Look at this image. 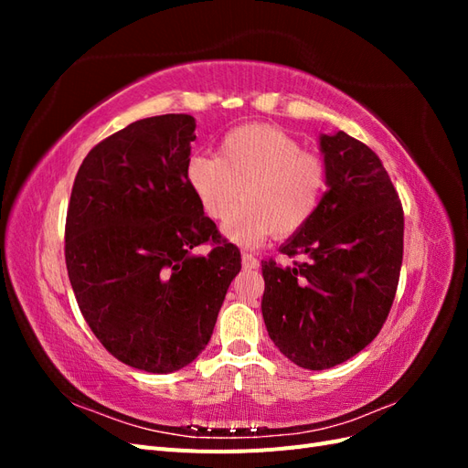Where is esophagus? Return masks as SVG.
<instances>
[{
  "mask_svg": "<svg viewBox=\"0 0 468 468\" xmlns=\"http://www.w3.org/2000/svg\"><path fill=\"white\" fill-rule=\"evenodd\" d=\"M242 267H244V269H248V271H250V269H256V267H260V261H258L256 258H253L251 253L244 251V253H242Z\"/></svg>",
  "mask_w": 468,
  "mask_h": 468,
  "instance_id": "34e87169",
  "label": "esophagus"
}]
</instances>
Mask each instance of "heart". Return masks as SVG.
Wrapping results in <instances>:
<instances>
[{"mask_svg": "<svg viewBox=\"0 0 468 468\" xmlns=\"http://www.w3.org/2000/svg\"><path fill=\"white\" fill-rule=\"evenodd\" d=\"M186 181L201 210L217 222L229 217L242 194L245 203L224 222L222 236L253 248L271 232H299L316 215L325 167L287 133L250 124L226 134L217 155H189Z\"/></svg>", "mask_w": 468, "mask_h": 468, "instance_id": "obj_1", "label": "heart"}]
</instances>
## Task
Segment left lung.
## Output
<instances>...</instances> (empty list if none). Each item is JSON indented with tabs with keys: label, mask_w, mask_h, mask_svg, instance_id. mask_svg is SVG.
Instances as JSON below:
<instances>
[{
	"label": "left lung",
	"mask_w": 468,
	"mask_h": 468,
	"mask_svg": "<svg viewBox=\"0 0 468 468\" xmlns=\"http://www.w3.org/2000/svg\"><path fill=\"white\" fill-rule=\"evenodd\" d=\"M325 187L316 215L281 253L308 261H261V314L269 337L294 365L324 371L369 346L399 285L404 215L378 155L344 131L320 134Z\"/></svg>",
	"instance_id": "obj_1"
}]
</instances>
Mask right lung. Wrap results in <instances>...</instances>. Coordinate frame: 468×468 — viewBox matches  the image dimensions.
<instances>
[{
    "mask_svg": "<svg viewBox=\"0 0 468 468\" xmlns=\"http://www.w3.org/2000/svg\"><path fill=\"white\" fill-rule=\"evenodd\" d=\"M195 126L179 112L105 138L68 207L66 267L83 318L111 356L155 375L199 357L242 267L187 187ZM208 239L210 254L192 251Z\"/></svg>",
    "mask_w": 468,
    "mask_h": 468,
    "instance_id": "right-lung-1",
    "label": "right lung"
}]
</instances>
